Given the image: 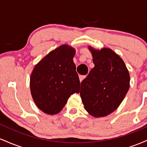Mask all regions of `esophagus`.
Wrapping results in <instances>:
<instances>
[{
    "label": "esophagus",
    "instance_id": "esophagus-1",
    "mask_svg": "<svg viewBox=\"0 0 147 147\" xmlns=\"http://www.w3.org/2000/svg\"><path fill=\"white\" fill-rule=\"evenodd\" d=\"M86 77V75H79V80H80V82H82Z\"/></svg>",
    "mask_w": 147,
    "mask_h": 147
}]
</instances>
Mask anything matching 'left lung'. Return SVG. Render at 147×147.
<instances>
[{
	"label": "left lung",
	"mask_w": 147,
	"mask_h": 147,
	"mask_svg": "<svg viewBox=\"0 0 147 147\" xmlns=\"http://www.w3.org/2000/svg\"><path fill=\"white\" fill-rule=\"evenodd\" d=\"M95 67L81 83L84 108L95 117H104L119 107L130 86V75L124 61L110 48L89 46Z\"/></svg>",
	"instance_id": "left-lung-1"
}]
</instances>
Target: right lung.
Wrapping results in <instances>:
<instances>
[{
	"instance_id": "right-lung-1",
	"label": "right lung",
	"mask_w": 147,
	"mask_h": 147,
	"mask_svg": "<svg viewBox=\"0 0 147 147\" xmlns=\"http://www.w3.org/2000/svg\"><path fill=\"white\" fill-rule=\"evenodd\" d=\"M75 55L73 48L62 45L34 66L30 77V91L36 106L45 113H59L70 96L79 92L80 82L73 62Z\"/></svg>"
}]
</instances>
